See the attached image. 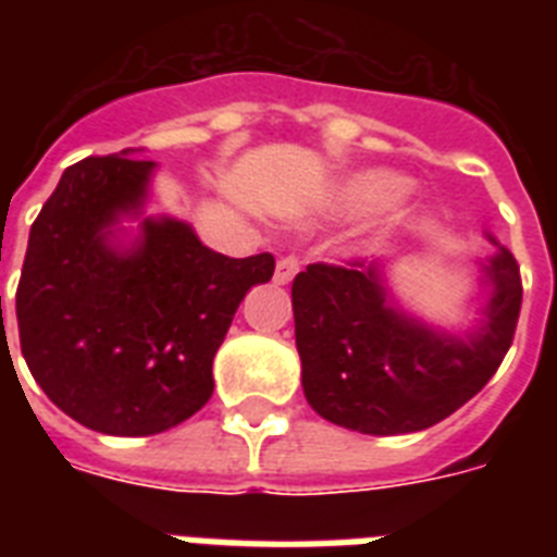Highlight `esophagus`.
Here are the masks:
<instances>
[{"label":"esophagus","mask_w":557,"mask_h":557,"mask_svg":"<svg viewBox=\"0 0 557 557\" xmlns=\"http://www.w3.org/2000/svg\"><path fill=\"white\" fill-rule=\"evenodd\" d=\"M297 271H300V262L295 257H283V260H277V269H274V283L277 286H288L295 280Z\"/></svg>","instance_id":"obj_1"}]
</instances>
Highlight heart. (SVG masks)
Returning <instances> with one entry per match:
<instances>
[{"label": "heart", "mask_w": 557, "mask_h": 557, "mask_svg": "<svg viewBox=\"0 0 557 557\" xmlns=\"http://www.w3.org/2000/svg\"><path fill=\"white\" fill-rule=\"evenodd\" d=\"M407 193V182L389 170H361L344 178L335 193V210L341 213H367V210L393 205Z\"/></svg>", "instance_id": "heart-1"}]
</instances>
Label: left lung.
Masks as SVG:
<instances>
[{"instance_id": "8db88e82", "label": "left lung", "mask_w": 557, "mask_h": 557, "mask_svg": "<svg viewBox=\"0 0 557 557\" xmlns=\"http://www.w3.org/2000/svg\"><path fill=\"white\" fill-rule=\"evenodd\" d=\"M485 304L468 326H442L407 309L389 262L309 265L292 283L306 401L347 431L396 436L448 419L488 384L518 326L520 269L485 231Z\"/></svg>"}]
</instances>
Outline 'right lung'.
I'll list each match as a JSON object with an SVG mask.
<instances>
[{
    "label": "right lung",
    "instance_id": "add662e5",
    "mask_svg": "<svg viewBox=\"0 0 557 557\" xmlns=\"http://www.w3.org/2000/svg\"><path fill=\"white\" fill-rule=\"evenodd\" d=\"M144 150L83 159L30 225L16 288L20 347L42 393L109 436H152L213 393V356L274 257H225L190 222L150 213Z\"/></svg>",
    "mask_w": 557,
    "mask_h": 557
}]
</instances>
